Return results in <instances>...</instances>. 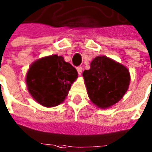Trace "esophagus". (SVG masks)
<instances>
[{
	"label": "esophagus",
	"mask_w": 152,
	"mask_h": 152,
	"mask_svg": "<svg viewBox=\"0 0 152 152\" xmlns=\"http://www.w3.org/2000/svg\"><path fill=\"white\" fill-rule=\"evenodd\" d=\"M77 73H78V75H82V66H77Z\"/></svg>",
	"instance_id": "1"
}]
</instances>
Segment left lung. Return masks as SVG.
I'll return each mask as SVG.
<instances>
[{"instance_id": "obj_1", "label": "left lung", "mask_w": 152, "mask_h": 152, "mask_svg": "<svg viewBox=\"0 0 152 152\" xmlns=\"http://www.w3.org/2000/svg\"><path fill=\"white\" fill-rule=\"evenodd\" d=\"M89 99L99 108H107L128 90L130 75L126 66L107 56H96L82 74Z\"/></svg>"}]
</instances>
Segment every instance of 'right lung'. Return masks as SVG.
<instances>
[{
    "label": "right lung",
    "instance_id": "1",
    "mask_svg": "<svg viewBox=\"0 0 152 152\" xmlns=\"http://www.w3.org/2000/svg\"><path fill=\"white\" fill-rule=\"evenodd\" d=\"M77 77V70L64 57H43L30 65L26 82L29 93L36 101L47 107L62 104L70 86Z\"/></svg>",
    "mask_w": 152,
    "mask_h": 152
}]
</instances>
